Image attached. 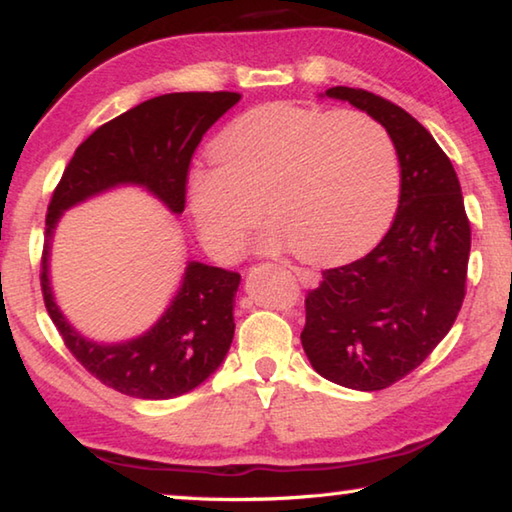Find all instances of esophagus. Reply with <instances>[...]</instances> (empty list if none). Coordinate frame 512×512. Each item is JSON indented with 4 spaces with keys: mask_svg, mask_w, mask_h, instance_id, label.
Returning a JSON list of instances; mask_svg holds the SVG:
<instances>
[{
    "mask_svg": "<svg viewBox=\"0 0 512 512\" xmlns=\"http://www.w3.org/2000/svg\"><path fill=\"white\" fill-rule=\"evenodd\" d=\"M293 271V275H295V280L300 282L302 286H313L315 282H318V275H315L313 271H309V268H291Z\"/></svg>",
    "mask_w": 512,
    "mask_h": 512,
    "instance_id": "1",
    "label": "esophagus"
}]
</instances>
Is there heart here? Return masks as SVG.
<instances>
[{"mask_svg": "<svg viewBox=\"0 0 512 512\" xmlns=\"http://www.w3.org/2000/svg\"><path fill=\"white\" fill-rule=\"evenodd\" d=\"M217 163L188 174V206L217 259L244 250L266 215L262 248L340 262L376 244L392 221L401 165L389 129L362 111L266 105L212 143Z\"/></svg>", "mask_w": 512, "mask_h": 512, "instance_id": "b5f03b06", "label": "heart"}]
</instances>
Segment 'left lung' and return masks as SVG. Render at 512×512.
<instances>
[{
	"instance_id": "obj_1",
	"label": "left lung",
	"mask_w": 512,
	"mask_h": 512,
	"mask_svg": "<svg viewBox=\"0 0 512 512\" xmlns=\"http://www.w3.org/2000/svg\"><path fill=\"white\" fill-rule=\"evenodd\" d=\"M329 98L367 111L392 134L401 197L374 250L306 293L302 347L331 383L378 392L430 356L452 329L466 297L470 221L457 172L432 134L392 100L331 87Z\"/></svg>"
}]
</instances>
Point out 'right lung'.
Returning a JSON list of instances; mask_svg holds the SVG:
<instances>
[{
    "instance_id": "add662e5",
    "label": "right lung",
    "mask_w": 512,
    "mask_h": 512,
    "mask_svg": "<svg viewBox=\"0 0 512 512\" xmlns=\"http://www.w3.org/2000/svg\"><path fill=\"white\" fill-rule=\"evenodd\" d=\"M239 98L235 91H185L145 100L100 125L78 147L53 190L40 271L44 306L80 365L125 396L147 401L181 396L221 365L235 336L232 304L241 277L226 268L190 262L179 293L145 336L98 345L73 331L53 302L49 241L55 224L67 208L123 183L143 185L181 215L192 154L203 134Z\"/></svg>"
}]
</instances>
